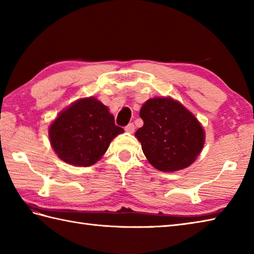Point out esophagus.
I'll return each mask as SVG.
<instances>
[{
  "instance_id": "obj_1",
  "label": "esophagus",
  "mask_w": 254,
  "mask_h": 254,
  "mask_svg": "<svg viewBox=\"0 0 254 254\" xmlns=\"http://www.w3.org/2000/svg\"><path fill=\"white\" fill-rule=\"evenodd\" d=\"M124 130H126L128 133H133L134 131H135V127H134L133 123H128L127 126L126 127V128H124Z\"/></svg>"
}]
</instances>
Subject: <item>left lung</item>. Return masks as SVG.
Listing matches in <instances>:
<instances>
[{
    "label": "left lung",
    "instance_id": "obj_1",
    "mask_svg": "<svg viewBox=\"0 0 254 254\" xmlns=\"http://www.w3.org/2000/svg\"><path fill=\"white\" fill-rule=\"evenodd\" d=\"M144 126L135 136L156 169L171 172L192 165L201 153L205 133L201 123L179 101L156 97L142 106Z\"/></svg>",
    "mask_w": 254,
    "mask_h": 254
}]
</instances>
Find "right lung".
Instances as JSON below:
<instances>
[{
    "label": "right lung",
    "instance_id": "obj_1",
    "mask_svg": "<svg viewBox=\"0 0 254 254\" xmlns=\"http://www.w3.org/2000/svg\"><path fill=\"white\" fill-rule=\"evenodd\" d=\"M124 130L115 124L109 108L94 97L78 99L59 113L49 127L58 157L73 166L96 164L111 141Z\"/></svg>",
    "mask_w": 254,
    "mask_h": 254
}]
</instances>
